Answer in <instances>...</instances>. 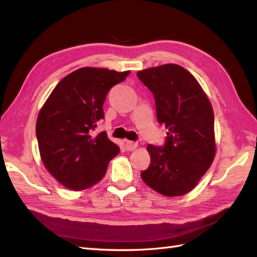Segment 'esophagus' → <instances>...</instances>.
<instances>
[{"mask_svg":"<svg viewBox=\"0 0 257 257\" xmlns=\"http://www.w3.org/2000/svg\"><path fill=\"white\" fill-rule=\"evenodd\" d=\"M138 147V143L134 142V141H127L126 142V149L128 151H134Z\"/></svg>","mask_w":257,"mask_h":257,"instance_id":"obj_1","label":"esophagus"}]
</instances>
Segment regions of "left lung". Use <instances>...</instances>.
<instances>
[{
  "label": "left lung",
  "mask_w": 257,
  "mask_h": 257,
  "mask_svg": "<svg viewBox=\"0 0 257 257\" xmlns=\"http://www.w3.org/2000/svg\"><path fill=\"white\" fill-rule=\"evenodd\" d=\"M137 75L154 95L158 121L168 129L163 147H147L151 163L141 178L164 196L187 194L216 156L210 101L194 75L178 64L149 68Z\"/></svg>",
  "instance_id": "obj_1"
}]
</instances>
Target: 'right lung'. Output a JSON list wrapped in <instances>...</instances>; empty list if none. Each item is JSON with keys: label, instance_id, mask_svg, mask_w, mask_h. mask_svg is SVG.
<instances>
[{"label": "right lung", "instance_id": "1", "mask_svg": "<svg viewBox=\"0 0 257 257\" xmlns=\"http://www.w3.org/2000/svg\"><path fill=\"white\" fill-rule=\"evenodd\" d=\"M130 71L81 68L58 83L36 122L40 158L48 172L69 189L83 190L104 177L119 147L101 131L103 104L109 89Z\"/></svg>", "mask_w": 257, "mask_h": 257}]
</instances>
